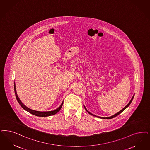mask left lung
I'll list each match as a JSON object with an SVG mask.
<instances>
[{
  "instance_id": "obj_1",
  "label": "left lung",
  "mask_w": 150,
  "mask_h": 150,
  "mask_svg": "<svg viewBox=\"0 0 150 150\" xmlns=\"http://www.w3.org/2000/svg\"><path fill=\"white\" fill-rule=\"evenodd\" d=\"M133 97H134V96H133V97H132V99H131V100H130V102H129V103L126 105V107H125V108H123V109H122L119 112H118L117 113H116L115 114H114V115H113V116H111V117H107V118H101V117H98V116H96V115H93V114H91V113H89L87 110H86V109L85 108V107H84V108H85V109H86V110L89 113V114H91V115H94V116H96V117H98V118H103V119H112V118H114V117H115L116 116H117L118 115H119V114H120L124 110H125L126 109V108H127L129 105H130V104L131 103V102H132V100H133Z\"/></svg>"
}]
</instances>
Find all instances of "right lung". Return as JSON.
Segmentation results:
<instances>
[{
    "label": "right lung",
    "instance_id": "right-lung-1",
    "mask_svg": "<svg viewBox=\"0 0 150 150\" xmlns=\"http://www.w3.org/2000/svg\"><path fill=\"white\" fill-rule=\"evenodd\" d=\"M14 92H15V94H16V96L17 98V100L18 101L19 104H20V105L24 109V110H25L26 111L28 112L29 113H30V114H33L36 116L38 117H47V116H50L52 115H54V114H56L58 112L60 111L61 108L62 107V105H63V102L62 103V104H61L60 107L57 109H56V110H53V111H50V112H38V111H36V110H32L30 108H27L26 106H25L24 104L21 102L19 98H18L17 94V91H16V85H15V83H14Z\"/></svg>",
    "mask_w": 150,
    "mask_h": 150
}]
</instances>
